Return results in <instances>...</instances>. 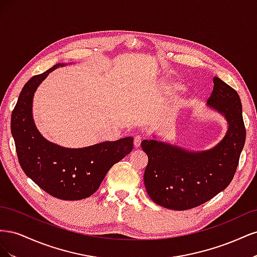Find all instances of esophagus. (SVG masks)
<instances>
[{
	"mask_svg": "<svg viewBox=\"0 0 257 257\" xmlns=\"http://www.w3.org/2000/svg\"><path fill=\"white\" fill-rule=\"evenodd\" d=\"M142 136H136L135 138H134V147L135 148H138L139 146H141V143H142Z\"/></svg>",
	"mask_w": 257,
	"mask_h": 257,
	"instance_id": "1",
	"label": "esophagus"
}]
</instances>
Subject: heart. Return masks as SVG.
Instances as JSON below:
<instances>
[{"label": "heart", "instance_id": "1", "mask_svg": "<svg viewBox=\"0 0 257 257\" xmlns=\"http://www.w3.org/2000/svg\"><path fill=\"white\" fill-rule=\"evenodd\" d=\"M163 89H164L167 93H174L177 91H180L182 89V87L178 82L167 81L166 83L163 84Z\"/></svg>", "mask_w": 257, "mask_h": 257}]
</instances>
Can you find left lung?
Wrapping results in <instances>:
<instances>
[{
	"label": "left lung",
	"mask_w": 257,
	"mask_h": 257,
	"mask_svg": "<svg viewBox=\"0 0 257 257\" xmlns=\"http://www.w3.org/2000/svg\"><path fill=\"white\" fill-rule=\"evenodd\" d=\"M213 83L207 104L226 119L228 128L212 149L194 152L155 138L142 143L148 155L146 190L162 207L172 210L198 207L226 189L234 178L245 142L242 105L238 93L219 77H214Z\"/></svg>",
	"instance_id": "obj_1"
}]
</instances>
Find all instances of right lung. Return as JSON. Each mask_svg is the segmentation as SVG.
<instances>
[{
  "label": "right lung",
  "instance_id": "1",
  "mask_svg": "<svg viewBox=\"0 0 257 257\" xmlns=\"http://www.w3.org/2000/svg\"><path fill=\"white\" fill-rule=\"evenodd\" d=\"M63 65H53L25 84L12 113L11 128L25 174L53 197L79 200L94 194L108 170L133 150V138L71 149L42 136L32 115L34 93L46 77Z\"/></svg>",
  "mask_w": 257,
  "mask_h": 257
}]
</instances>
